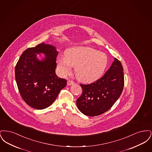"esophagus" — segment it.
<instances>
[{"mask_svg":"<svg viewBox=\"0 0 152 152\" xmlns=\"http://www.w3.org/2000/svg\"><path fill=\"white\" fill-rule=\"evenodd\" d=\"M73 84H74V82L72 80H68V81H67L68 86H71V85H73Z\"/></svg>","mask_w":152,"mask_h":152,"instance_id":"esophagus-1","label":"esophagus"}]
</instances>
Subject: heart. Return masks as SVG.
Instances as JSON below:
<instances>
[{"label":"heart","instance_id":"heart-1","mask_svg":"<svg viewBox=\"0 0 152 152\" xmlns=\"http://www.w3.org/2000/svg\"><path fill=\"white\" fill-rule=\"evenodd\" d=\"M61 72L68 75L71 66L75 68L77 79L84 83H91L98 79L108 64L105 53L89 47H80L68 51L65 57L57 60Z\"/></svg>","mask_w":152,"mask_h":152}]
</instances>
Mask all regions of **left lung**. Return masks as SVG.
<instances>
[{
	"mask_svg": "<svg viewBox=\"0 0 152 152\" xmlns=\"http://www.w3.org/2000/svg\"><path fill=\"white\" fill-rule=\"evenodd\" d=\"M124 86L121 62L114 61L105 75L90 84H80L83 93L77 100L80 111L86 116H99L108 111L120 97Z\"/></svg>",
	"mask_w": 152,
	"mask_h": 152,
	"instance_id": "1",
	"label": "left lung"
}]
</instances>
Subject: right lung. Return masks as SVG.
<instances>
[{
	"label": "right lung",
	"mask_w": 152,
	"mask_h": 152,
	"mask_svg": "<svg viewBox=\"0 0 152 152\" xmlns=\"http://www.w3.org/2000/svg\"><path fill=\"white\" fill-rule=\"evenodd\" d=\"M58 52L44 43L24 51L15 66V79L23 100L32 108L43 109L55 101L66 80L56 75ZM45 55L42 60L37 54Z\"/></svg>",
	"instance_id": "right-lung-1"
}]
</instances>
